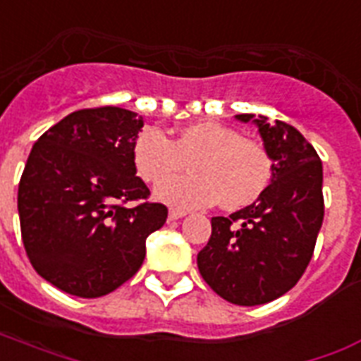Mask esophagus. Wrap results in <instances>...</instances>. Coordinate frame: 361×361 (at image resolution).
I'll list each match as a JSON object with an SVG mask.
<instances>
[{"instance_id": "esophagus-1", "label": "esophagus", "mask_w": 361, "mask_h": 361, "mask_svg": "<svg viewBox=\"0 0 361 361\" xmlns=\"http://www.w3.org/2000/svg\"><path fill=\"white\" fill-rule=\"evenodd\" d=\"M183 216H186V211H178V209H171L169 211V220H178L183 219Z\"/></svg>"}]
</instances>
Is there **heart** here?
<instances>
[{
	"label": "heart",
	"instance_id": "1",
	"mask_svg": "<svg viewBox=\"0 0 361 361\" xmlns=\"http://www.w3.org/2000/svg\"><path fill=\"white\" fill-rule=\"evenodd\" d=\"M131 160L142 180H164L156 188V197L177 209H203L219 200L228 211L245 209L273 180V160L264 145L216 122L188 126L175 139L158 128H145L133 139ZM186 161L195 175L170 179Z\"/></svg>",
	"mask_w": 361,
	"mask_h": 361
}]
</instances>
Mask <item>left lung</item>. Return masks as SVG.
<instances>
[{
  "label": "left lung",
  "mask_w": 361,
  "mask_h": 361,
  "mask_svg": "<svg viewBox=\"0 0 361 361\" xmlns=\"http://www.w3.org/2000/svg\"><path fill=\"white\" fill-rule=\"evenodd\" d=\"M243 122L252 114H237ZM273 160V183L256 203L212 216L197 254L203 281L230 303L264 305L292 290L311 262L324 220L322 161L294 126L254 120Z\"/></svg>",
  "instance_id": "obj_1"
}]
</instances>
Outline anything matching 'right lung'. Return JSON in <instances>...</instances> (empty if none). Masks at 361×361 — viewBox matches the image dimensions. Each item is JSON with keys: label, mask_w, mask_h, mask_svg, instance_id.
I'll use <instances>...</instances> for the list:
<instances>
[{"label": "right lung", "mask_w": 361, "mask_h": 361, "mask_svg": "<svg viewBox=\"0 0 361 361\" xmlns=\"http://www.w3.org/2000/svg\"><path fill=\"white\" fill-rule=\"evenodd\" d=\"M141 128L128 109H80L27 156L18 184L22 243L33 269L67 294L102 298L122 286L142 265L147 237L166 224L167 207L149 201L131 160Z\"/></svg>", "instance_id": "1"}]
</instances>
